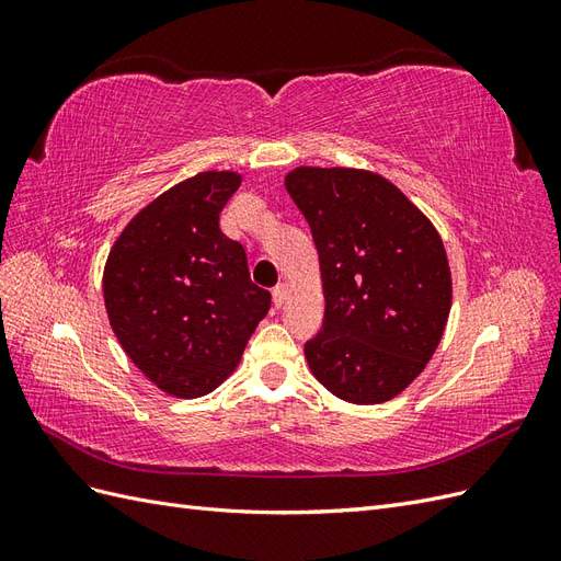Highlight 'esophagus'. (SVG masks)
<instances>
[{"label":"esophagus","mask_w":561,"mask_h":561,"mask_svg":"<svg viewBox=\"0 0 561 561\" xmlns=\"http://www.w3.org/2000/svg\"><path fill=\"white\" fill-rule=\"evenodd\" d=\"M285 299H287V283H278V285L274 287V304H276L278 309L283 307Z\"/></svg>","instance_id":"1"}]
</instances>
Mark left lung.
Wrapping results in <instances>:
<instances>
[{
    "instance_id": "obj_1",
    "label": "left lung",
    "mask_w": 561,
    "mask_h": 561,
    "mask_svg": "<svg viewBox=\"0 0 561 561\" xmlns=\"http://www.w3.org/2000/svg\"><path fill=\"white\" fill-rule=\"evenodd\" d=\"M285 190L313 233L325 318L304 346L313 377L353 404L393 400L445 334L451 271L431 219L363 168L299 165Z\"/></svg>"
}]
</instances>
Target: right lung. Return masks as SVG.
I'll return each mask as SVG.
<instances>
[{
    "instance_id": "right-lung-1",
    "label": "right lung",
    "mask_w": 561,
    "mask_h": 561,
    "mask_svg": "<svg viewBox=\"0 0 561 561\" xmlns=\"http://www.w3.org/2000/svg\"><path fill=\"white\" fill-rule=\"evenodd\" d=\"M241 186L233 171L178 182L135 215L103 274L110 325L142 375L175 398L208 396L241 363L271 295L250 280L219 213Z\"/></svg>"
}]
</instances>
